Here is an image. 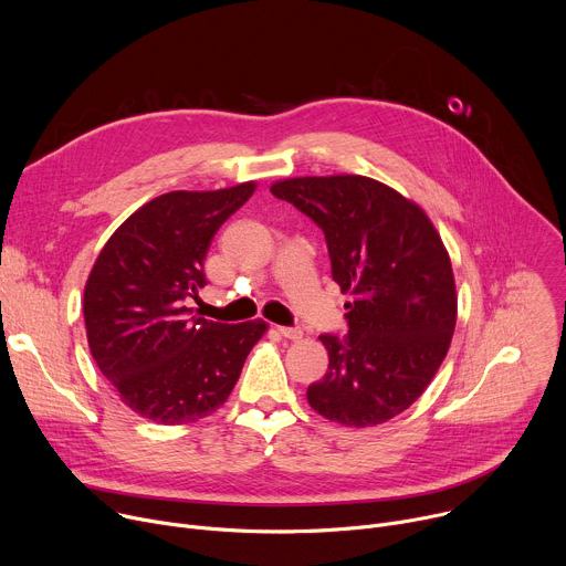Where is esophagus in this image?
<instances>
[{"instance_id":"34e87169","label":"esophagus","mask_w":566,"mask_h":566,"mask_svg":"<svg viewBox=\"0 0 566 566\" xmlns=\"http://www.w3.org/2000/svg\"><path fill=\"white\" fill-rule=\"evenodd\" d=\"M277 332H280V336H284L289 340H300L304 336V332L300 327H277Z\"/></svg>"}]
</instances>
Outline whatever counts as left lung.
Instances as JSON below:
<instances>
[{
    "mask_svg": "<svg viewBox=\"0 0 566 566\" xmlns=\"http://www.w3.org/2000/svg\"><path fill=\"white\" fill-rule=\"evenodd\" d=\"M271 192L325 232L332 277L354 297L347 334L319 336L329 371L308 385L311 408L343 426L385 423L423 394L452 340L443 241L417 203L367 177L286 179Z\"/></svg>",
    "mask_w": 566,
    "mask_h": 566,
    "instance_id": "1",
    "label": "left lung"
}]
</instances>
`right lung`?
Instances as JSON below:
<instances>
[{
    "instance_id": "add662e5",
    "label": "right lung",
    "mask_w": 566,
    "mask_h": 566,
    "mask_svg": "<svg viewBox=\"0 0 566 566\" xmlns=\"http://www.w3.org/2000/svg\"><path fill=\"white\" fill-rule=\"evenodd\" d=\"M253 190L160 195L112 234L92 269L83 304L92 356L145 419L179 426L212 415L266 332L262 319L221 325L188 308L208 284L214 232Z\"/></svg>"
}]
</instances>
